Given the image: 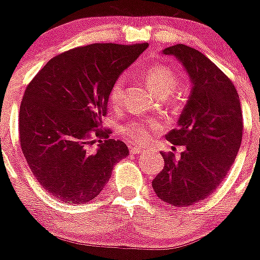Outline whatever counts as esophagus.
Masks as SVG:
<instances>
[{
	"mask_svg": "<svg viewBox=\"0 0 260 260\" xmlns=\"http://www.w3.org/2000/svg\"><path fill=\"white\" fill-rule=\"evenodd\" d=\"M131 149V153L133 154H141V153H145V149L144 147H140V146H129Z\"/></svg>",
	"mask_w": 260,
	"mask_h": 260,
	"instance_id": "obj_1",
	"label": "esophagus"
}]
</instances>
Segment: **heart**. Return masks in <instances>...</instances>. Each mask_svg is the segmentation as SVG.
Listing matches in <instances>:
<instances>
[{
  "label": "heart",
  "mask_w": 260,
  "mask_h": 260,
  "mask_svg": "<svg viewBox=\"0 0 260 260\" xmlns=\"http://www.w3.org/2000/svg\"><path fill=\"white\" fill-rule=\"evenodd\" d=\"M142 76L149 88L160 97H167L171 93L175 92V100H176V90L184 84V80L177 72L163 64H153V66L145 67L142 70ZM123 94H124V79L118 78L110 89V105L114 107L120 106L123 101ZM159 129H160V124L156 120H132L121 125L119 131L129 141L141 144L149 140L151 132Z\"/></svg>",
  "instance_id": "b5f03b06"
}]
</instances>
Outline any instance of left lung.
Here are the masks:
<instances>
[{
  "label": "left lung",
  "mask_w": 260,
  "mask_h": 260,
  "mask_svg": "<svg viewBox=\"0 0 260 260\" xmlns=\"http://www.w3.org/2000/svg\"><path fill=\"white\" fill-rule=\"evenodd\" d=\"M163 54L181 62L191 90L177 128L166 136L185 149L180 158L162 153L165 168L153 189L163 202L186 207L214 193L232 167L242 140V110L232 81L201 51L177 44Z\"/></svg>",
  "instance_id": "left-lung-1"
}]
</instances>
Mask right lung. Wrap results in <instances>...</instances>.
Masks as SVG:
<instances>
[{
    "label": "right lung",
    "mask_w": 260,
    "mask_h": 260,
    "mask_svg": "<svg viewBox=\"0 0 260 260\" xmlns=\"http://www.w3.org/2000/svg\"><path fill=\"white\" fill-rule=\"evenodd\" d=\"M149 44H92L51 58L20 104V147L40 185L66 203L101 193L114 166L129 154L101 129L114 81ZM99 139L95 152L89 146ZM105 138V140H101Z\"/></svg>",
    "instance_id": "add662e5"
}]
</instances>
